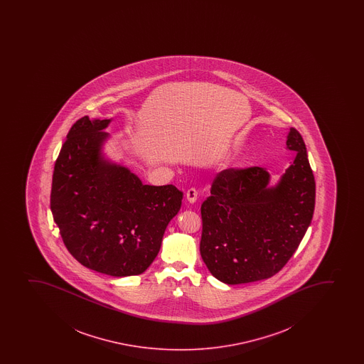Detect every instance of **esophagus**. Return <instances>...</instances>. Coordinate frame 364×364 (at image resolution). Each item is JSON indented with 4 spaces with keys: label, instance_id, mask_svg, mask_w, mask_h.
Here are the masks:
<instances>
[{
    "label": "esophagus",
    "instance_id": "obj_1",
    "mask_svg": "<svg viewBox=\"0 0 364 364\" xmlns=\"http://www.w3.org/2000/svg\"><path fill=\"white\" fill-rule=\"evenodd\" d=\"M186 199L188 201L189 204H194L198 199V192L194 188H189L186 193Z\"/></svg>",
    "mask_w": 364,
    "mask_h": 364
}]
</instances>
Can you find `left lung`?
Wrapping results in <instances>:
<instances>
[{
    "instance_id": "obj_1",
    "label": "left lung",
    "mask_w": 364,
    "mask_h": 364,
    "mask_svg": "<svg viewBox=\"0 0 364 364\" xmlns=\"http://www.w3.org/2000/svg\"><path fill=\"white\" fill-rule=\"evenodd\" d=\"M285 144L295 156L276 184L264 167L228 168L201 205V257L220 282L245 284L274 276L311 225L316 182L305 142L290 127Z\"/></svg>"
}]
</instances>
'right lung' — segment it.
Returning <instances> with one entry per match:
<instances>
[{
	"label": "right lung",
	"instance_id": "1",
	"mask_svg": "<svg viewBox=\"0 0 364 364\" xmlns=\"http://www.w3.org/2000/svg\"><path fill=\"white\" fill-rule=\"evenodd\" d=\"M112 119L81 117L55 161L50 211L64 244L85 267L107 276H137L159 252L183 193L143 184L105 156Z\"/></svg>",
	"mask_w": 364,
	"mask_h": 364
}]
</instances>
